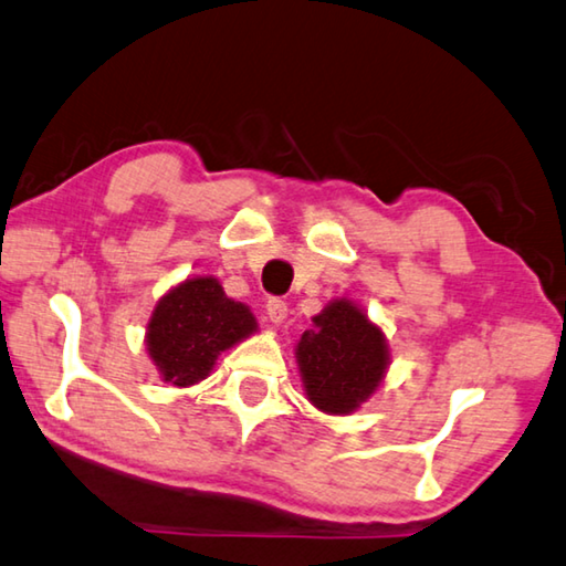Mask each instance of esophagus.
<instances>
[{"instance_id":"1","label":"esophagus","mask_w":566,"mask_h":566,"mask_svg":"<svg viewBox=\"0 0 566 566\" xmlns=\"http://www.w3.org/2000/svg\"><path fill=\"white\" fill-rule=\"evenodd\" d=\"M265 315L273 325H281L285 318H289V303H283L281 298H271L265 303Z\"/></svg>"}]
</instances>
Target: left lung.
Segmentation results:
<instances>
[{"instance_id": "8db88e82", "label": "left lung", "mask_w": 566, "mask_h": 566, "mask_svg": "<svg viewBox=\"0 0 566 566\" xmlns=\"http://www.w3.org/2000/svg\"><path fill=\"white\" fill-rule=\"evenodd\" d=\"M305 398L328 415H350L380 388L390 348L380 325L348 298H335L295 345Z\"/></svg>"}]
</instances>
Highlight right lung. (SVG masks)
Segmentation results:
<instances>
[{"instance_id": "right-lung-1", "label": "right lung", "mask_w": 566, "mask_h": 566, "mask_svg": "<svg viewBox=\"0 0 566 566\" xmlns=\"http://www.w3.org/2000/svg\"><path fill=\"white\" fill-rule=\"evenodd\" d=\"M255 331L245 303L228 298L213 275H196L158 298L146 325V350L164 382L191 388L208 378L218 355Z\"/></svg>"}]
</instances>
